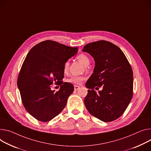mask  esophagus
<instances>
[{
	"label": "esophagus",
	"instance_id": "esophagus-1",
	"mask_svg": "<svg viewBox=\"0 0 151 151\" xmlns=\"http://www.w3.org/2000/svg\"><path fill=\"white\" fill-rule=\"evenodd\" d=\"M80 88V87L78 86H74V89L75 90H78Z\"/></svg>",
	"mask_w": 151,
	"mask_h": 151
}]
</instances>
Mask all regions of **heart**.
Here are the masks:
<instances>
[{"label":"heart","mask_w":151,"mask_h":151,"mask_svg":"<svg viewBox=\"0 0 151 151\" xmlns=\"http://www.w3.org/2000/svg\"><path fill=\"white\" fill-rule=\"evenodd\" d=\"M77 59L85 66H87L90 63L89 58L87 56L84 54H80L77 57ZM68 66H69V63L68 61L66 62L64 65V72L65 73L68 71ZM84 78L83 76H74L68 80V83H73L75 84H79L82 81L84 80Z\"/></svg>","instance_id":"obj_1"}]
</instances>
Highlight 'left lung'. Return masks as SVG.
Masks as SVG:
<instances>
[{"instance_id":"left-lung-1","label":"left lung","mask_w":151,"mask_h":151,"mask_svg":"<svg viewBox=\"0 0 151 151\" xmlns=\"http://www.w3.org/2000/svg\"><path fill=\"white\" fill-rule=\"evenodd\" d=\"M83 52L94 58L93 73L86 84L88 88L84 104L89 113L104 122L118 119L132 97L133 73L122 50L105 40L88 43ZM103 86L98 93L93 89Z\"/></svg>"}]
</instances>
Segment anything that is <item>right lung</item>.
<instances>
[{
    "mask_svg": "<svg viewBox=\"0 0 151 151\" xmlns=\"http://www.w3.org/2000/svg\"><path fill=\"white\" fill-rule=\"evenodd\" d=\"M78 53L71 47L55 41L46 40L34 46L23 63L17 87L26 109L42 122H48L58 115L66 105L73 86L63 83L64 65ZM59 83L58 91L50 86Z\"/></svg>",
    "mask_w": 151,
    "mask_h": 151,
    "instance_id": "obj_1",
    "label": "right lung"
}]
</instances>
